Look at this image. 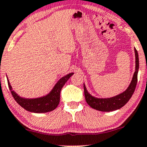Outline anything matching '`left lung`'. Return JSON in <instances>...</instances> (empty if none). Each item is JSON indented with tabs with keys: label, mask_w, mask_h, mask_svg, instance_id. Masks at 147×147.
Returning a JSON list of instances; mask_svg holds the SVG:
<instances>
[{
	"label": "left lung",
	"mask_w": 147,
	"mask_h": 147,
	"mask_svg": "<svg viewBox=\"0 0 147 147\" xmlns=\"http://www.w3.org/2000/svg\"><path fill=\"white\" fill-rule=\"evenodd\" d=\"M135 71L132 77L130 86L125 91L115 97L110 98H96L91 95L87 90L85 84H83L86 101L88 105L92 109L100 111H113L121 109L130 100L135 92L137 83V74L139 70V56L137 50L135 48Z\"/></svg>",
	"instance_id": "obj_1"
}]
</instances>
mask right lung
Segmentation results:
<instances>
[{"label":"right lung","instance_id":"obj_1","mask_svg":"<svg viewBox=\"0 0 147 147\" xmlns=\"http://www.w3.org/2000/svg\"><path fill=\"white\" fill-rule=\"evenodd\" d=\"M73 74L74 73L69 74L59 79L51 92L47 95L35 99H25L20 97L15 91L12 90L8 78H7V83L11 94L13 96L15 100L22 108L26 109V111L34 112V113H46V112L53 111L57 107L60 100L61 88Z\"/></svg>","mask_w":147,"mask_h":147}]
</instances>
